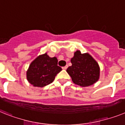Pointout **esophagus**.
I'll list each match as a JSON object with an SVG mask.
<instances>
[{"label":"esophagus","mask_w":125,"mask_h":125,"mask_svg":"<svg viewBox=\"0 0 125 125\" xmlns=\"http://www.w3.org/2000/svg\"><path fill=\"white\" fill-rule=\"evenodd\" d=\"M67 67H68V65H65V67H63L62 69H63V70H66V69H67Z\"/></svg>","instance_id":"obj_1"}]
</instances>
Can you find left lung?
Returning <instances> with one entry per match:
<instances>
[{
	"label": "left lung",
	"instance_id": "obj_1",
	"mask_svg": "<svg viewBox=\"0 0 125 125\" xmlns=\"http://www.w3.org/2000/svg\"><path fill=\"white\" fill-rule=\"evenodd\" d=\"M72 65L67 69L74 84L80 86H89L97 81L100 77V67L98 63L88 53L80 51L74 53L71 60Z\"/></svg>",
	"mask_w": 125,
	"mask_h": 125
}]
</instances>
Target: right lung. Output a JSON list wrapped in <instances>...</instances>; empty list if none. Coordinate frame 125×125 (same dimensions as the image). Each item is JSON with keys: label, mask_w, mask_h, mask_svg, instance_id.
I'll use <instances>...</instances> for the list:
<instances>
[{"label": "right lung", "mask_w": 125, "mask_h": 125, "mask_svg": "<svg viewBox=\"0 0 125 125\" xmlns=\"http://www.w3.org/2000/svg\"><path fill=\"white\" fill-rule=\"evenodd\" d=\"M62 71L58 66L56 57L51 58L47 53L39 55L30 63L27 72V79L35 87H44L51 83Z\"/></svg>", "instance_id": "add662e5"}]
</instances>
